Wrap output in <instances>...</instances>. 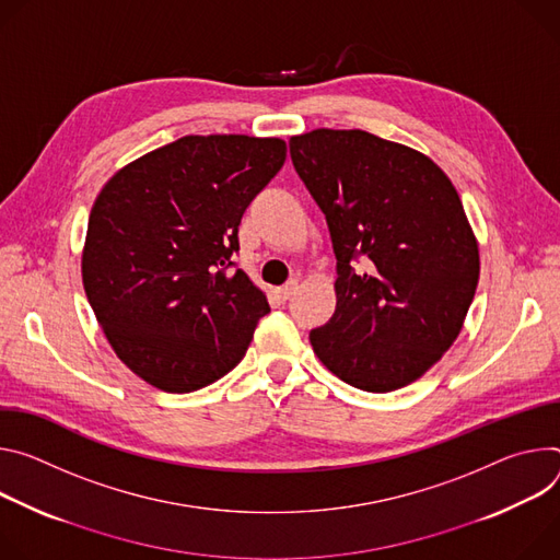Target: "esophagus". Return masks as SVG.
<instances>
[{
    "label": "esophagus",
    "mask_w": 560,
    "mask_h": 560,
    "mask_svg": "<svg viewBox=\"0 0 560 560\" xmlns=\"http://www.w3.org/2000/svg\"><path fill=\"white\" fill-rule=\"evenodd\" d=\"M295 289H298V282H295V280H291V282L282 284L280 289H276V293H278V298H280V300H284V302H287V300L295 293Z\"/></svg>",
    "instance_id": "34e87169"
}]
</instances>
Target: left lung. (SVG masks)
I'll use <instances>...</instances> for the list:
<instances>
[{
  "label": "left lung",
  "mask_w": 560,
  "mask_h": 560,
  "mask_svg": "<svg viewBox=\"0 0 560 560\" xmlns=\"http://www.w3.org/2000/svg\"><path fill=\"white\" fill-rule=\"evenodd\" d=\"M289 153L336 254V312L308 334L316 355L371 394L418 381L458 338L480 273L454 184L427 155L360 129L295 136Z\"/></svg>",
  "instance_id": "left-lung-1"
}]
</instances>
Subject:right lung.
<instances>
[{
    "instance_id": "1",
    "label": "right lung",
    "mask_w": 560,
    "mask_h": 560,
    "mask_svg": "<svg viewBox=\"0 0 560 560\" xmlns=\"http://www.w3.org/2000/svg\"><path fill=\"white\" fill-rule=\"evenodd\" d=\"M284 158L278 138L186 136L124 166L100 191L84 291L117 358L149 385L189 394L244 358L271 308L235 269L237 226Z\"/></svg>"
}]
</instances>
